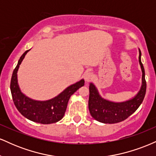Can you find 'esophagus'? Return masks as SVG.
Returning a JSON list of instances; mask_svg holds the SVG:
<instances>
[{
  "mask_svg": "<svg viewBox=\"0 0 156 156\" xmlns=\"http://www.w3.org/2000/svg\"><path fill=\"white\" fill-rule=\"evenodd\" d=\"M93 78V74L91 72H88L84 74V79L87 82H89Z\"/></svg>",
  "mask_w": 156,
  "mask_h": 156,
  "instance_id": "34e87169",
  "label": "esophagus"
}]
</instances>
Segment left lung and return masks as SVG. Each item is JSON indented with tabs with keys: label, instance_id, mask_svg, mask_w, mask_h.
Wrapping results in <instances>:
<instances>
[{
	"label": "left lung",
	"instance_id": "left-lung-1",
	"mask_svg": "<svg viewBox=\"0 0 156 156\" xmlns=\"http://www.w3.org/2000/svg\"><path fill=\"white\" fill-rule=\"evenodd\" d=\"M139 61L142 70V85L137 95L130 101L117 103L104 100L99 95L95 87L90 83L89 109L90 114L94 119L103 123L114 124L125 120L137 110L144 100L147 89L145 73L141 62L140 50Z\"/></svg>",
	"mask_w": 156,
	"mask_h": 156
}]
</instances>
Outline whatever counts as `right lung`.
Listing matches in <instances>:
<instances>
[{"mask_svg": "<svg viewBox=\"0 0 156 156\" xmlns=\"http://www.w3.org/2000/svg\"><path fill=\"white\" fill-rule=\"evenodd\" d=\"M28 51H29V50L26 51L21 55L17 65L12 73L10 89L14 103L19 112L30 120L41 124L56 122L63 118L69 98L78 89L83 87L84 80H81L78 83L69 86L59 95L50 101H36L29 99L20 92L17 79V73L19 66Z\"/></svg>", "mask_w": 156, "mask_h": 156, "instance_id": "1", "label": "right lung"}]
</instances>
